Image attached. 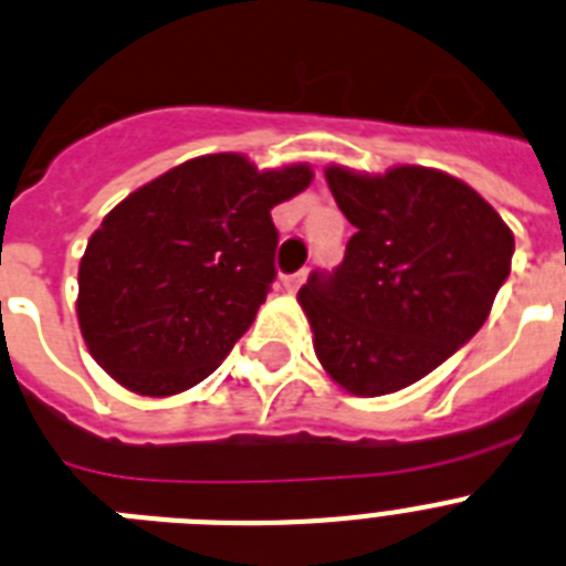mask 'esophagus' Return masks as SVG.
<instances>
[{
  "label": "esophagus",
  "instance_id": "obj_1",
  "mask_svg": "<svg viewBox=\"0 0 566 566\" xmlns=\"http://www.w3.org/2000/svg\"><path fill=\"white\" fill-rule=\"evenodd\" d=\"M303 283H306V272H297V274H289V277H283V289H286L289 294L297 292Z\"/></svg>",
  "mask_w": 566,
  "mask_h": 566
}]
</instances>
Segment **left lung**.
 <instances>
[{"instance_id":"8db88e82","label":"left lung","mask_w":566,"mask_h":566,"mask_svg":"<svg viewBox=\"0 0 566 566\" xmlns=\"http://www.w3.org/2000/svg\"><path fill=\"white\" fill-rule=\"evenodd\" d=\"M323 174L357 231L335 274L297 292L315 355L349 395L398 392L484 326L515 237L475 188L438 168Z\"/></svg>"}]
</instances>
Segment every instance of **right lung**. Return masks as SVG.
Returning <instances> with one entry per match:
<instances>
[{
    "label": "right lung",
    "instance_id": "right-lung-1",
    "mask_svg": "<svg viewBox=\"0 0 566 566\" xmlns=\"http://www.w3.org/2000/svg\"><path fill=\"white\" fill-rule=\"evenodd\" d=\"M312 177L306 163L202 154L114 206L80 260L76 321L96 364L145 398L209 378L274 280L272 209Z\"/></svg>",
    "mask_w": 566,
    "mask_h": 566
}]
</instances>
